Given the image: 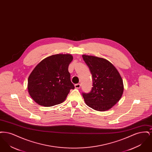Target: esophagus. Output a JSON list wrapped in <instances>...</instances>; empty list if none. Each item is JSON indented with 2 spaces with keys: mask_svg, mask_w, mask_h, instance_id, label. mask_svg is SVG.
<instances>
[{
  "mask_svg": "<svg viewBox=\"0 0 152 152\" xmlns=\"http://www.w3.org/2000/svg\"><path fill=\"white\" fill-rule=\"evenodd\" d=\"M75 88H76V89H79L81 87V85L80 84H76L75 85Z\"/></svg>",
  "mask_w": 152,
  "mask_h": 152,
  "instance_id": "1",
  "label": "esophagus"
}]
</instances>
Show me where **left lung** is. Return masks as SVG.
<instances>
[{
  "mask_svg": "<svg viewBox=\"0 0 152 152\" xmlns=\"http://www.w3.org/2000/svg\"><path fill=\"white\" fill-rule=\"evenodd\" d=\"M93 79L89 94H83L87 105L98 111L112 108L120 100L124 92L123 81L116 67L104 58L83 55Z\"/></svg>",
  "mask_w": 152,
  "mask_h": 152,
  "instance_id": "left-lung-1",
  "label": "left lung"
}]
</instances>
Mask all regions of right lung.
I'll use <instances>...</instances> for the list:
<instances>
[{"mask_svg": "<svg viewBox=\"0 0 152 152\" xmlns=\"http://www.w3.org/2000/svg\"><path fill=\"white\" fill-rule=\"evenodd\" d=\"M71 54H56L44 58L28 79V92L33 100L45 107L64 102L75 87L70 79L68 66Z\"/></svg>", "mask_w": 152, "mask_h": 152, "instance_id": "add662e5", "label": "right lung"}]
</instances>
